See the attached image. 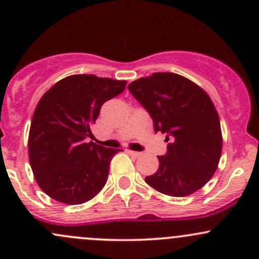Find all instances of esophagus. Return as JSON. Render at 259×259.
Masks as SVG:
<instances>
[{"label":"esophagus","instance_id":"obj_1","mask_svg":"<svg viewBox=\"0 0 259 259\" xmlns=\"http://www.w3.org/2000/svg\"><path fill=\"white\" fill-rule=\"evenodd\" d=\"M127 153L130 154L132 156H134V158H139L140 155H142V153H139V151H133V150H127Z\"/></svg>","mask_w":259,"mask_h":259}]
</instances>
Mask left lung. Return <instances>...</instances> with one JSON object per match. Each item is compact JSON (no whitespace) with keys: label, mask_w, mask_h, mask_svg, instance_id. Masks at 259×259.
Instances as JSON below:
<instances>
[{"label":"left lung","mask_w":259,"mask_h":259,"mask_svg":"<svg viewBox=\"0 0 259 259\" xmlns=\"http://www.w3.org/2000/svg\"><path fill=\"white\" fill-rule=\"evenodd\" d=\"M150 114L155 133L166 134L165 155L145 182L170 197H187L204 187L222 154L219 116L200 86L173 72H154L127 86Z\"/></svg>","instance_id":"1"}]
</instances>
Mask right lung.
<instances>
[{"instance_id":"obj_1","label":"right lung","mask_w":259,"mask_h":259,"mask_svg":"<svg viewBox=\"0 0 259 259\" xmlns=\"http://www.w3.org/2000/svg\"><path fill=\"white\" fill-rule=\"evenodd\" d=\"M125 80L71 75L38 101L28 134V158L38 187L52 199L81 204L104 188L113 156L121 149L90 142V126L105 101L124 91Z\"/></svg>"}]
</instances>
